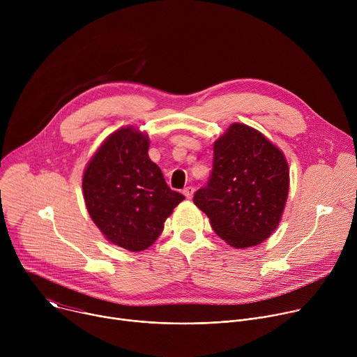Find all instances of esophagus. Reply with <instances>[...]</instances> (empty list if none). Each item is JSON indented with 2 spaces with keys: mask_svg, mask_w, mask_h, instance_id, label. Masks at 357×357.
<instances>
[{
  "mask_svg": "<svg viewBox=\"0 0 357 357\" xmlns=\"http://www.w3.org/2000/svg\"><path fill=\"white\" fill-rule=\"evenodd\" d=\"M193 192H195V189H193L192 186H186V188L182 190V193H183L188 199H190V197L193 196Z\"/></svg>",
  "mask_w": 357,
  "mask_h": 357,
  "instance_id": "esophagus-1",
  "label": "esophagus"
}]
</instances>
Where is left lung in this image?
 <instances>
[{"label": "left lung", "instance_id": "obj_1", "mask_svg": "<svg viewBox=\"0 0 357 357\" xmlns=\"http://www.w3.org/2000/svg\"><path fill=\"white\" fill-rule=\"evenodd\" d=\"M289 189L282 152L261 132L231 124L213 146L208 185L193 203L205 212L216 234L236 248L268 238L281 220Z\"/></svg>", "mask_w": 357, "mask_h": 357}]
</instances>
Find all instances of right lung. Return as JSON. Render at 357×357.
I'll list each match as a JSON object with an SVG mask.
<instances>
[{"label":"right lung","instance_id":"obj_1","mask_svg":"<svg viewBox=\"0 0 357 357\" xmlns=\"http://www.w3.org/2000/svg\"><path fill=\"white\" fill-rule=\"evenodd\" d=\"M148 137L120 128L101 145L83 175L86 208L109 241L130 251L148 248L185 199L148 157Z\"/></svg>","mask_w":357,"mask_h":357}]
</instances>
